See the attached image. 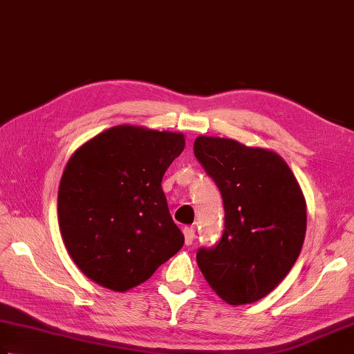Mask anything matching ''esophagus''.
<instances>
[{
  "label": "esophagus",
  "mask_w": 354,
  "mask_h": 354,
  "mask_svg": "<svg viewBox=\"0 0 354 354\" xmlns=\"http://www.w3.org/2000/svg\"><path fill=\"white\" fill-rule=\"evenodd\" d=\"M183 234H185V244H187V245L193 244L194 236H196V230H194V228H193V227H185V228H183Z\"/></svg>",
  "instance_id": "esophagus-1"
}]
</instances>
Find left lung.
Masks as SVG:
<instances>
[{"label": "left lung", "instance_id": "left-lung-1", "mask_svg": "<svg viewBox=\"0 0 354 354\" xmlns=\"http://www.w3.org/2000/svg\"><path fill=\"white\" fill-rule=\"evenodd\" d=\"M194 155L218 185L225 230L197 252L207 283L230 305L272 292L292 269L306 233V201L286 161L274 151L232 138L197 136Z\"/></svg>", "mask_w": 354, "mask_h": 354}]
</instances>
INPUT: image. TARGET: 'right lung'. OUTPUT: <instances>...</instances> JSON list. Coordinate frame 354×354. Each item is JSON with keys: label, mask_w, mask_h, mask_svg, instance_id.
I'll list each match as a JSON object with an SVG mask.
<instances>
[{"label": "right lung", "mask_w": 354, "mask_h": 354, "mask_svg": "<svg viewBox=\"0 0 354 354\" xmlns=\"http://www.w3.org/2000/svg\"><path fill=\"white\" fill-rule=\"evenodd\" d=\"M185 149L180 132L110 127L76 149L57 194L62 238L77 268L126 292L182 249L161 178Z\"/></svg>", "instance_id": "right-lung-1"}]
</instances>
